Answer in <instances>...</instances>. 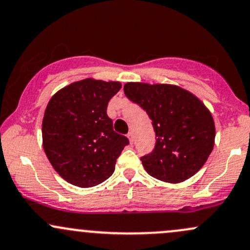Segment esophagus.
I'll use <instances>...</instances> for the list:
<instances>
[{
	"instance_id": "34e87169",
	"label": "esophagus",
	"mask_w": 250,
	"mask_h": 250,
	"mask_svg": "<svg viewBox=\"0 0 250 250\" xmlns=\"http://www.w3.org/2000/svg\"><path fill=\"white\" fill-rule=\"evenodd\" d=\"M127 137L129 139V142H130V143L134 142V133H133V131H129Z\"/></svg>"
}]
</instances>
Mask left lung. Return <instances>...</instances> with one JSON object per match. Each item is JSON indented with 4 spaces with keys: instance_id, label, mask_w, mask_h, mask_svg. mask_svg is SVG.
Returning a JSON list of instances; mask_svg holds the SVG:
<instances>
[{
    "instance_id": "8db88e82",
    "label": "left lung",
    "mask_w": 250,
    "mask_h": 250,
    "mask_svg": "<svg viewBox=\"0 0 250 250\" xmlns=\"http://www.w3.org/2000/svg\"><path fill=\"white\" fill-rule=\"evenodd\" d=\"M123 90L147 111L155 131L153 151L141 157L146 171L169 183L196 174L214 148L215 125L206 105L177 85L129 82Z\"/></svg>"
}]
</instances>
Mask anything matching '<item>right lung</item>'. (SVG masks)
<instances>
[{
    "label": "right lung",
    "instance_id": "1",
    "mask_svg": "<svg viewBox=\"0 0 250 250\" xmlns=\"http://www.w3.org/2000/svg\"><path fill=\"white\" fill-rule=\"evenodd\" d=\"M120 82L85 79L50 99L42 122L43 149L62 179L81 188L94 187L113 175L129 140L114 131L108 102Z\"/></svg>",
    "mask_w": 250,
    "mask_h": 250
}]
</instances>
